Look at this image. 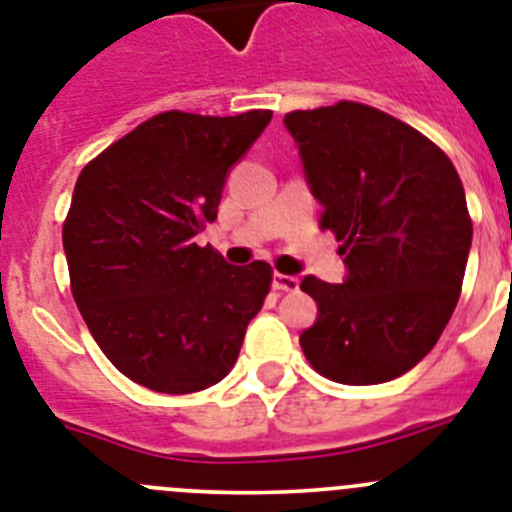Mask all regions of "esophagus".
Instances as JSON below:
<instances>
[{
	"label": "esophagus",
	"mask_w": 512,
	"mask_h": 512,
	"mask_svg": "<svg viewBox=\"0 0 512 512\" xmlns=\"http://www.w3.org/2000/svg\"><path fill=\"white\" fill-rule=\"evenodd\" d=\"M273 288H275V291H283V293L299 291V278H296V275L275 273L273 275Z\"/></svg>",
	"instance_id": "34e87169"
}]
</instances>
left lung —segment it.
<instances>
[{
    "label": "left lung",
    "mask_w": 512,
    "mask_h": 512,
    "mask_svg": "<svg viewBox=\"0 0 512 512\" xmlns=\"http://www.w3.org/2000/svg\"><path fill=\"white\" fill-rule=\"evenodd\" d=\"M283 123L348 265L345 283L301 281L319 309L301 350L337 384L397 379L433 350L461 296L471 216L459 172L428 136L363 102Z\"/></svg>",
    "instance_id": "8db88e82"
}]
</instances>
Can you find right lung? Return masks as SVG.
I'll return each mask as SVG.
<instances>
[{
	"mask_svg": "<svg viewBox=\"0 0 512 512\" xmlns=\"http://www.w3.org/2000/svg\"><path fill=\"white\" fill-rule=\"evenodd\" d=\"M273 113H159L79 172L64 221L71 296L123 376L162 394L219 384L273 268L229 265L195 234L216 221L231 164Z\"/></svg>",
	"mask_w": 512,
	"mask_h": 512,
	"instance_id": "add662e5",
	"label": "right lung"
}]
</instances>
